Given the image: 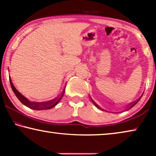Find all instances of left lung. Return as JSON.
I'll use <instances>...</instances> for the list:
<instances>
[{"label":"left lung","instance_id":"left-lung-1","mask_svg":"<svg viewBox=\"0 0 156 156\" xmlns=\"http://www.w3.org/2000/svg\"><path fill=\"white\" fill-rule=\"evenodd\" d=\"M142 97V96H141ZM141 98H140L139 99H138V100H136V101H135V102H131V103L130 104V105H129V106L128 107V110L129 109H131V107H133V106H134V105H135L136 103H137V102H138V101H139V100H140V99ZM91 101H92V102H93V104L95 105V106H96V107H98V108H100L99 107V106H98V105L96 103V102H95L94 101V100H92L91 99Z\"/></svg>","mask_w":156,"mask_h":156}]
</instances>
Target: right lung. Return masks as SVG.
Returning a JSON list of instances; mask_svg holds the SVG:
<instances>
[{"label": "right lung", "mask_w": 156, "mask_h": 156, "mask_svg": "<svg viewBox=\"0 0 156 156\" xmlns=\"http://www.w3.org/2000/svg\"><path fill=\"white\" fill-rule=\"evenodd\" d=\"M10 80V84H11L12 89L13 91H14V94L16 95V96L18 98V99L20 100V101L22 102V103L25 105L26 107H27L30 109H35V110H43V109H51V108L54 107V106L58 103V102L60 100V99L62 98L63 95H64L65 93V87L63 89V91H62V93L59 95V96L56 97V98L53 99L51 100H49V101H47V102H30L26 98L25 96H23L22 94H21L19 91H17V89L14 87V84H13L12 82Z\"/></svg>", "instance_id": "add662e5"}]
</instances>
